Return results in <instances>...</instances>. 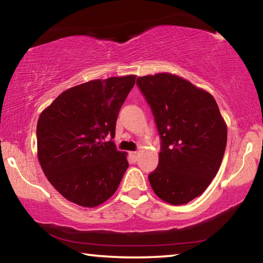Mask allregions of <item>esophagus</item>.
Instances as JSON below:
<instances>
[{"mask_svg": "<svg viewBox=\"0 0 263 263\" xmlns=\"http://www.w3.org/2000/svg\"><path fill=\"white\" fill-rule=\"evenodd\" d=\"M130 155L132 157V159H135V160L138 159V152H130Z\"/></svg>", "mask_w": 263, "mask_h": 263, "instance_id": "1", "label": "esophagus"}]
</instances>
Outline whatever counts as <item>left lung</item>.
<instances>
[{
    "label": "left lung",
    "instance_id": "left-lung-1",
    "mask_svg": "<svg viewBox=\"0 0 263 263\" xmlns=\"http://www.w3.org/2000/svg\"><path fill=\"white\" fill-rule=\"evenodd\" d=\"M161 138L159 166L148 175L153 191L172 205L199 197L217 175L228 125L213 96L171 73L137 79Z\"/></svg>",
    "mask_w": 263,
    "mask_h": 263
}]
</instances>
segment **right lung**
Segmentation results:
<instances>
[{"label":"right lung","mask_w":263,"mask_h":263,"mask_svg":"<svg viewBox=\"0 0 263 263\" xmlns=\"http://www.w3.org/2000/svg\"><path fill=\"white\" fill-rule=\"evenodd\" d=\"M136 75L91 80L65 90L43 110L37 155L47 180L67 201L95 208L112 196L128 167L114 142L116 121Z\"/></svg>","instance_id":"right-lung-1"}]
</instances>
